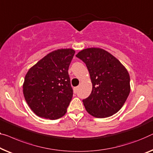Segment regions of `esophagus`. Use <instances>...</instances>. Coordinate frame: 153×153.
<instances>
[{"label": "esophagus", "instance_id": "obj_1", "mask_svg": "<svg viewBox=\"0 0 153 153\" xmlns=\"http://www.w3.org/2000/svg\"><path fill=\"white\" fill-rule=\"evenodd\" d=\"M74 92H75V93H77V90H78V87H75V88H74Z\"/></svg>", "mask_w": 153, "mask_h": 153}]
</instances>
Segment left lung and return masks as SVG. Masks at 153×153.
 Returning <instances> with one entry per match:
<instances>
[{
	"mask_svg": "<svg viewBox=\"0 0 153 153\" xmlns=\"http://www.w3.org/2000/svg\"><path fill=\"white\" fill-rule=\"evenodd\" d=\"M86 64L92 91L82 100L87 112L97 118L117 113L131 91L130 76L124 66L112 54L100 48H87L76 55Z\"/></svg>",
	"mask_w": 153,
	"mask_h": 153,
	"instance_id": "left-lung-1",
	"label": "left lung"
}]
</instances>
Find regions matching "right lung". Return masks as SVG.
Segmentation results:
<instances>
[{"mask_svg":"<svg viewBox=\"0 0 153 153\" xmlns=\"http://www.w3.org/2000/svg\"><path fill=\"white\" fill-rule=\"evenodd\" d=\"M74 54L72 49L56 50L27 73L22 86L24 97L36 115L57 120L67 113L73 97L68 69Z\"/></svg>","mask_w":153,"mask_h":153,"instance_id":"right-lung-1","label":"right lung"}]
</instances>
